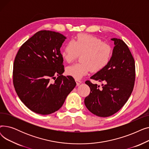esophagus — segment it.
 I'll list each match as a JSON object with an SVG mask.
<instances>
[{"label":"esophagus","instance_id":"esophagus-1","mask_svg":"<svg viewBox=\"0 0 149 149\" xmlns=\"http://www.w3.org/2000/svg\"><path fill=\"white\" fill-rule=\"evenodd\" d=\"M75 81H76V83H77V86H79L81 83V81L80 80H75Z\"/></svg>","mask_w":149,"mask_h":149}]
</instances>
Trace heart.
<instances>
[{"label":"heart","instance_id":"heart-1","mask_svg":"<svg viewBox=\"0 0 149 149\" xmlns=\"http://www.w3.org/2000/svg\"><path fill=\"white\" fill-rule=\"evenodd\" d=\"M60 54L67 63L72 62L78 55L82 54L81 63L74 64L66 69L68 75L79 80L87 75L91 69L93 72L103 69L111 61L112 49L111 46L95 36L79 34L63 47Z\"/></svg>","mask_w":149,"mask_h":149}]
</instances>
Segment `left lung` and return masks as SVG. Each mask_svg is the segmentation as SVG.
<instances>
[{"mask_svg": "<svg viewBox=\"0 0 149 149\" xmlns=\"http://www.w3.org/2000/svg\"><path fill=\"white\" fill-rule=\"evenodd\" d=\"M111 40L115 46L110 62L91 77L104 82L102 88L89 81L85 82L91 89L84 99L85 106L91 113L100 117L111 116L121 109L131 95L135 80V60L128 46L121 39Z\"/></svg>", "mask_w": 149, "mask_h": 149, "instance_id": "obj_1", "label": "left lung"}]
</instances>
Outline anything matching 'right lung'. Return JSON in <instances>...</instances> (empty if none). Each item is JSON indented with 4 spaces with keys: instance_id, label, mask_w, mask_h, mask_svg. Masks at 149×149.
I'll use <instances>...</instances> for the list:
<instances>
[{
    "instance_id": "right-lung-1",
    "label": "right lung",
    "mask_w": 149,
    "mask_h": 149,
    "mask_svg": "<svg viewBox=\"0 0 149 149\" xmlns=\"http://www.w3.org/2000/svg\"><path fill=\"white\" fill-rule=\"evenodd\" d=\"M66 38L54 31H38L22 45L15 56V92L22 102L35 113L49 115L57 111L75 87L72 77L62 75L65 70L60 48Z\"/></svg>"
}]
</instances>
